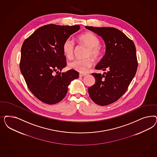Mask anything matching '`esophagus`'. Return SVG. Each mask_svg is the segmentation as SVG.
I'll list each match as a JSON object with an SVG mask.
<instances>
[{
	"label": "esophagus",
	"mask_w": 157,
	"mask_h": 157,
	"mask_svg": "<svg viewBox=\"0 0 157 157\" xmlns=\"http://www.w3.org/2000/svg\"><path fill=\"white\" fill-rule=\"evenodd\" d=\"M86 76V75H85V74H82V73H80L79 74V76L80 77H84V76Z\"/></svg>",
	"instance_id": "34e87169"
}]
</instances>
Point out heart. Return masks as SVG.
I'll return each mask as SVG.
<instances>
[{
    "mask_svg": "<svg viewBox=\"0 0 157 157\" xmlns=\"http://www.w3.org/2000/svg\"><path fill=\"white\" fill-rule=\"evenodd\" d=\"M78 40L79 43L87 47L86 56H91L97 60L101 58L102 54V49L100 46V40L95 34L91 32H86L79 36ZM75 44L71 38L67 39L64 41L62 50L66 58L71 59L74 54ZM93 65V61L90 58L84 59H74L68 63V67L71 69L79 71L80 73H86Z\"/></svg>",
    "mask_w": 157,
    "mask_h": 157,
    "instance_id": "b5f03b06",
    "label": "heart"
}]
</instances>
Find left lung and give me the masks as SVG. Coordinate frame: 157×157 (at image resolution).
<instances>
[{"label":"left lung","mask_w":157,"mask_h":157,"mask_svg":"<svg viewBox=\"0 0 157 157\" xmlns=\"http://www.w3.org/2000/svg\"><path fill=\"white\" fill-rule=\"evenodd\" d=\"M85 28L101 37L105 43L106 53L95 69L107 72L91 74L95 78V84L88 88V93L96 104L106 106L123 95L135 76L136 47L133 41L114 28Z\"/></svg>","instance_id":"8db88e82"}]
</instances>
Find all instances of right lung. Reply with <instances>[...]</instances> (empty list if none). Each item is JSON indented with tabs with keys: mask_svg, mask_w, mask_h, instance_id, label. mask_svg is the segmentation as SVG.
Wrapping results in <instances>:
<instances>
[{
	"mask_svg": "<svg viewBox=\"0 0 157 157\" xmlns=\"http://www.w3.org/2000/svg\"><path fill=\"white\" fill-rule=\"evenodd\" d=\"M79 25L49 24L38 28L21 47L20 70L29 90L40 101L49 105L61 101L71 81L78 78L77 71H59L66 65L62 46L80 29ZM54 72L58 73L54 75Z\"/></svg>",
	"mask_w": 157,
	"mask_h": 157,
	"instance_id": "obj_1",
	"label": "right lung"
}]
</instances>
